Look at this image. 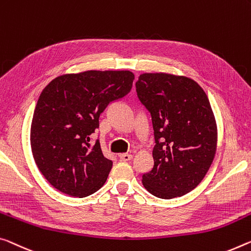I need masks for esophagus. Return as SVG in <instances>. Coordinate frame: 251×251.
Returning <instances> with one entry per match:
<instances>
[{"instance_id":"1","label":"esophagus","mask_w":251,"mask_h":251,"mask_svg":"<svg viewBox=\"0 0 251 251\" xmlns=\"http://www.w3.org/2000/svg\"><path fill=\"white\" fill-rule=\"evenodd\" d=\"M118 156H119V158H121V161H130L133 158L132 154H127V153L119 154Z\"/></svg>"}]
</instances>
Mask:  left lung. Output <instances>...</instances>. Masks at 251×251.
<instances>
[{"label":"left lung","mask_w":251,"mask_h":251,"mask_svg":"<svg viewBox=\"0 0 251 251\" xmlns=\"http://www.w3.org/2000/svg\"><path fill=\"white\" fill-rule=\"evenodd\" d=\"M137 96L152 116L154 166L142 183L153 196L173 199L191 192L211 166L218 127L209 98L185 75L145 73L136 81Z\"/></svg>","instance_id":"1"}]
</instances>
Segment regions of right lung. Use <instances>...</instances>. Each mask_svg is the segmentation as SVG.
I'll return each instance as SVG.
<instances>
[{
  "label": "right lung",
  "instance_id": "obj_1",
  "mask_svg": "<svg viewBox=\"0 0 251 251\" xmlns=\"http://www.w3.org/2000/svg\"><path fill=\"white\" fill-rule=\"evenodd\" d=\"M129 70H87L66 74L42 90L31 123V150L40 172L60 192L90 196L105 184L113 162L90 135L110 101L132 89Z\"/></svg>",
  "mask_w": 251,
  "mask_h": 251
}]
</instances>
